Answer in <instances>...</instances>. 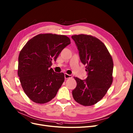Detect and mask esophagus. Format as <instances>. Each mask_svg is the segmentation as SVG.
I'll list each match as a JSON object with an SVG mask.
<instances>
[{
  "label": "esophagus",
  "instance_id": "esophagus-1",
  "mask_svg": "<svg viewBox=\"0 0 133 133\" xmlns=\"http://www.w3.org/2000/svg\"><path fill=\"white\" fill-rule=\"evenodd\" d=\"M64 77H65V79H68V78H71V77H72V76L71 75H69L66 74V73H65Z\"/></svg>",
  "mask_w": 133,
  "mask_h": 133
}]
</instances>
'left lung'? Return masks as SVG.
Segmentation results:
<instances>
[{"mask_svg":"<svg viewBox=\"0 0 133 133\" xmlns=\"http://www.w3.org/2000/svg\"><path fill=\"white\" fill-rule=\"evenodd\" d=\"M76 45L80 61L86 65L88 77H75L77 85L72 91L75 101L83 106H91L101 99L113 81V62L106 45L90 35L71 36Z\"/></svg>","mask_w":133,"mask_h":133,"instance_id":"1","label":"left lung"}]
</instances>
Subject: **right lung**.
<instances>
[{"mask_svg": "<svg viewBox=\"0 0 133 133\" xmlns=\"http://www.w3.org/2000/svg\"><path fill=\"white\" fill-rule=\"evenodd\" d=\"M70 44L64 35L39 34L26 43L20 52L17 74L28 97L37 103H45L56 96L64 81L63 72H55L52 61H56L62 50Z\"/></svg>", "mask_w": 133, "mask_h": 133, "instance_id": "right-lung-1", "label": "right lung"}]
</instances>
